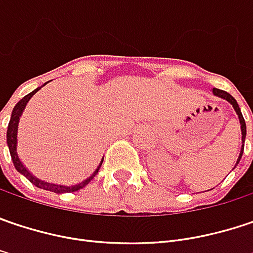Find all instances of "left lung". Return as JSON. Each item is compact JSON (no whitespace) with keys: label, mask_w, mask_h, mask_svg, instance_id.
<instances>
[{"label":"left lung","mask_w":253,"mask_h":253,"mask_svg":"<svg viewBox=\"0 0 253 253\" xmlns=\"http://www.w3.org/2000/svg\"><path fill=\"white\" fill-rule=\"evenodd\" d=\"M213 94H215L216 97H220V98H223V100L229 101L230 104L233 106V109H235V112H236V114H238V117H239L241 131H242V147H241V153H239V157H238V160H236V165H238V163H239V160H241V157H242V153H244V144H245V137H246L245 119H244V116H242V113H241V109H239V106H238L236 100L230 96L229 93H226V91H223V90H219V88H213Z\"/></svg>","instance_id":"obj_1"}]
</instances>
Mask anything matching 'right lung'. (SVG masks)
<instances>
[{
	"instance_id": "obj_1",
	"label": "right lung",
	"mask_w": 253,
	"mask_h": 253,
	"mask_svg": "<svg viewBox=\"0 0 253 253\" xmlns=\"http://www.w3.org/2000/svg\"><path fill=\"white\" fill-rule=\"evenodd\" d=\"M47 84V83H45ZM44 84V85H45ZM42 87V85H41ZM41 87H38L36 88L34 91H31L30 94H27L25 97H23L17 104H15V107H14V110L11 113V120H9V123H8V130H7V144H8V149H9V155H11V159H12V163H14V166H15V169L20 171L21 174H24L33 185H36L40 189H44V190H50V192H54V193H70V192H77V190H80L83 189L84 186H87L91 180H93V177L96 176L98 170H100V166H101V163H103V160L100 162V165H98V168H97L94 173L90 176V177H87L85 180H83L82 183H79V185H74V186H63V185H54V183H48V182H44V180H40L38 177H36L34 174H31L28 169L25 168L23 165V162L20 160V157L17 155V133H18V123H20V117H21V114H23L24 109H25V106H27V103L30 101V98L34 96L36 93H37L38 90L41 88Z\"/></svg>"
}]
</instances>
